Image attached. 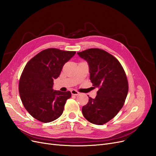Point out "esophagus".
Instances as JSON below:
<instances>
[{
  "mask_svg": "<svg viewBox=\"0 0 156 156\" xmlns=\"http://www.w3.org/2000/svg\"><path fill=\"white\" fill-rule=\"evenodd\" d=\"M71 93H72V95H73V96H78V95H79V92H78L76 90H71Z\"/></svg>",
  "mask_w": 156,
  "mask_h": 156,
  "instance_id": "34e87169",
  "label": "esophagus"
}]
</instances>
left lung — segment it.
<instances>
[{
    "instance_id": "8db88e82",
    "label": "left lung",
    "mask_w": 156,
    "mask_h": 156,
    "mask_svg": "<svg viewBox=\"0 0 156 156\" xmlns=\"http://www.w3.org/2000/svg\"><path fill=\"white\" fill-rule=\"evenodd\" d=\"M77 55L87 62L90 79L99 88L95 98L88 97V103L82 108L83 115L91 123L103 125L124 104L128 92L125 72L119 61L104 50L89 49Z\"/></svg>"
}]
</instances>
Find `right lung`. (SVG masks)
Returning <instances> with one entry per match:
<instances>
[{
	"label": "right lung",
	"instance_id": "1",
	"mask_svg": "<svg viewBox=\"0 0 156 156\" xmlns=\"http://www.w3.org/2000/svg\"><path fill=\"white\" fill-rule=\"evenodd\" d=\"M75 51L50 48L41 51L26 64L19 83V92L29 114L41 122H51L62 115L71 92L53 90L66 62Z\"/></svg>",
	"mask_w": 156,
	"mask_h": 156
}]
</instances>
